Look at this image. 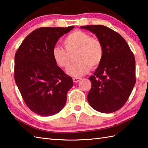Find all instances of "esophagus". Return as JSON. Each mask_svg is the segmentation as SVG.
Instances as JSON below:
<instances>
[{
	"label": "esophagus",
	"instance_id": "34e87169",
	"mask_svg": "<svg viewBox=\"0 0 148 148\" xmlns=\"http://www.w3.org/2000/svg\"><path fill=\"white\" fill-rule=\"evenodd\" d=\"M80 81H81V78H79V77H75V78H73V81L74 82H79Z\"/></svg>",
	"mask_w": 148,
	"mask_h": 148
}]
</instances>
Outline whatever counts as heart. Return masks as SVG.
<instances>
[{"label": "heart", "mask_w": 148, "mask_h": 148, "mask_svg": "<svg viewBox=\"0 0 148 148\" xmlns=\"http://www.w3.org/2000/svg\"><path fill=\"white\" fill-rule=\"evenodd\" d=\"M65 48L54 47L53 58L59 67L65 68L75 55L77 63L66 69L69 75L75 77L83 76L89 72L91 67L96 68L101 63L104 49L101 41L81 30H76L67 35L63 41Z\"/></svg>", "instance_id": "obj_1"}]
</instances>
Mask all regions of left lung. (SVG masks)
<instances>
[{
  "mask_svg": "<svg viewBox=\"0 0 148 148\" xmlns=\"http://www.w3.org/2000/svg\"><path fill=\"white\" fill-rule=\"evenodd\" d=\"M94 33L104 49L101 63L90 77L87 99L98 112L111 113L125 105L136 82L135 59L127 43L118 32L103 25L81 27Z\"/></svg>",
  "mask_w": 148,
  "mask_h": 148,
  "instance_id": "8db88e82",
  "label": "left lung"
}]
</instances>
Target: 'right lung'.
Masks as SVG:
<instances>
[{
	"mask_svg": "<svg viewBox=\"0 0 148 148\" xmlns=\"http://www.w3.org/2000/svg\"><path fill=\"white\" fill-rule=\"evenodd\" d=\"M73 28L36 29L25 38L15 53V83L25 104L38 115H54L66 105L67 93L73 82L54 62L53 49L58 39Z\"/></svg>",
	"mask_w": 148,
	"mask_h": 148,
	"instance_id": "right-lung-1",
	"label": "right lung"
}]
</instances>
